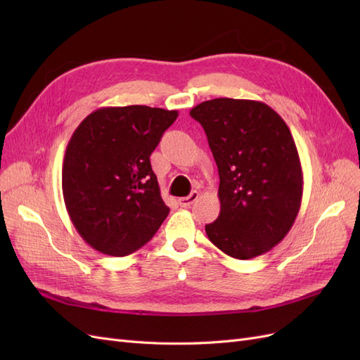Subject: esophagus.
<instances>
[{
	"mask_svg": "<svg viewBox=\"0 0 360 360\" xmlns=\"http://www.w3.org/2000/svg\"><path fill=\"white\" fill-rule=\"evenodd\" d=\"M198 197H200V193L197 191H193V192H191V195H188V197L179 198V204H180V207H191L195 201L198 200Z\"/></svg>",
	"mask_w": 360,
	"mask_h": 360,
	"instance_id": "34e87169",
	"label": "esophagus"
}]
</instances>
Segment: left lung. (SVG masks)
Returning <instances> with one entry per match:
<instances>
[{
  "mask_svg": "<svg viewBox=\"0 0 360 360\" xmlns=\"http://www.w3.org/2000/svg\"><path fill=\"white\" fill-rule=\"evenodd\" d=\"M219 171L221 213L205 225L210 242L237 259L266 254L287 236L300 209L303 176L281 115L263 102L205 101L191 110Z\"/></svg>",
  "mask_w": 360,
  "mask_h": 360,
  "instance_id": "1",
  "label": "left lung"
}]
</instances>
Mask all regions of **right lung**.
<instances>
[{
	"label": "right lung",
	"mask_w": 360,
	"mask_h": 360,
	"mask_svg": "<svg viewBox=\"0 0 360 360\" xmlns=\"http://www.w3.org/2000/svg\"><path fill=\"white\" fill-rule=\"evenodd\" d=\"M177 111L144 105L101 108L73 132L63 163V197L93 249L124 257L150 242L169 213L150 155Z\"/></svg>",
	"instance_id": "right-lung-1"
}]
</instances>
